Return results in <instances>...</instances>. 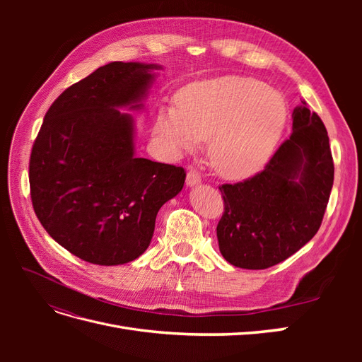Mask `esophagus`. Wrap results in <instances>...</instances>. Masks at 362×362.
Segmentation results:
<instances>
[{
    "instance_id": "esophagus-1",
    "label": "esophagus",
    "mask_w": 362,
    "mask_h": 362,
    "mask_svg": "<svg viewBox=\"0 0 362 362\" xmlns=\"http://www.w3.org/2000/svg\"><path fill=\"white\" fill-rule=\"evenodd\" d=\"M201 181H202V178H201L199 172L194 170V169H189L187 178H185V184H187L189 187H193V185H198Z\"/></svg>"
}]
</instances>
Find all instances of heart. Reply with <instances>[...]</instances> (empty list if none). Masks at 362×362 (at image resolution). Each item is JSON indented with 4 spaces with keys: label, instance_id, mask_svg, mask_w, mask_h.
Here are the masks:
<instances>
[{
    "label": "heart",
    "instance_id": "heart-1",
    "mask_svg": "<svg viewBox=\"0 0 362 362\" xmlns=\"http://www.w3.org/2000/svg\"><path fill=\"white\" fill-rule=\"evenodd\" d=\"M177 105L156 115L154 136L172 151L210 140V161L226 178H247L266 168L286 129L284 96L250 76L228 75L185 86Z\"/></svg>",
    "mask_w": 362,
    "mask_h": 362
}]
</instances>
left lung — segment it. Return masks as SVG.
I'll use <instances>...</instances> for the list:
<instances>
[{
	"label": "left lung",
	"mask_w": 362,
	"mask_h": 362,
	"mask_svg": "<svg viewBox=\"0 0 362 362\" xmlns=\"http://www.w3.org/2000/svg\"><path fill=\"white\" fill-rule=\"evenodd\" d=\"M291 117V136L264 170L218 187L225 202L218 249L235 267L275 266L308 243L322 225L334 184L329 137L305 101Z\"/></svg>",
	"instance_id": "8db88e82"
}]
</instances>
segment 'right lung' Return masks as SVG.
<instances>
[{"label": "right lung", "instance_id": "add662e5", "mask_svg": "<svg viewBox=\"0 0 362 362\" xmlns=\"http://www.w3.org/2000/svg\"><path fill=\"white\" fill-rule=\"evenodd\" d=\"M157 64L112 62L68 87L43 119L30 157V194L47 233L75 257L117 266L148 249L182 168L134 156V119Z\"/></svg>", "mask_w": 362, "mask_h": 362}]
</instances>
